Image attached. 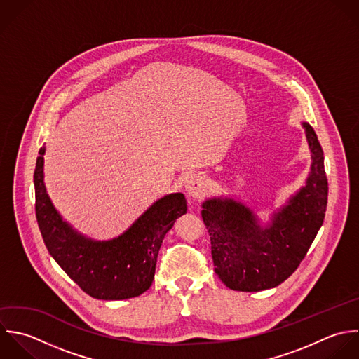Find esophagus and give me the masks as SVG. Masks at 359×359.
I'll use <instances>...</instances> for the list:
<instances>
[{"label":"esophagus","instance_id":"esophagus-1","mask_svg":"<svg viewBox=\"0 0 359 359\" xmlns=\"http://www.w3.org/2000/svg\"><path fill=\"white\" fill-rule=\"evenodd\" d=\"M207 187L208 186H207V182L204 180V177L197 173L191 175L184 183V190H186L187 196L194 200L203 198L207 193Z\"/></svg>","mask_w":359,"mask_h":359}]
</instances>
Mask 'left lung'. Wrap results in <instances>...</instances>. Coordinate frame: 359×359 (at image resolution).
<instances>
[{"label":"left lung","mask_w":359,"mask_h":359,"mask_svg":"<svg viewBox=\"0 0 359 359\" xmlns=\"http://www.w3.org/2000/svg\"><path fill=\"white\" fill-rule=\"evenodd\" d=\"M311 149L305 184L262 224L257 214L232 197H211L201 207L211 236L214 270L233 291L257 292L284 283L301 264L327 207L323 149L309 123H302Z\"/></svg>","instance_id":"8db88e82"}]
</instances>
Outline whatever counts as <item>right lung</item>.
Wrapping results in <instances>:
<instances>
[{
    "instance_id": "add662e5",
    "label": "right lung",
    "mask_w": 359,
    "mask_h": 359,
    "mask_svg": "<svg viewBox=\"0 0 359 359\" xmlns=\"http://www.w3.org/2000/svg\"><path fill=\"white\" fill-rule=\"evenodd\" d=\"M44 154L46 147L39 151L33 183L36 218L51 257L95 299L121 301L144 294L154 281L165 235L187 212L184 194L161 197L117 238L95 241L75 231L53 205L44 186Z\"/></svg>"
}]
</instances>
